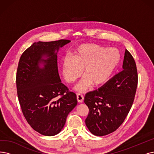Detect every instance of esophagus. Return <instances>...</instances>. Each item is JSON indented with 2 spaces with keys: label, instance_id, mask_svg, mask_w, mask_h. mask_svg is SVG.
<instances>
[{
  "label": "esophagus",
  "instance_id": "esophagus-1",
  "mask_svg": "<svg viewBox=\"0 0 154 154\" xmlns=\"http://www.w3.org/2000/svg\"><path fill=\"white\" fill-rule=\"evenodd\" d=\"M77 100L79 103H82L84 100V97L81 94H77Z\"/></svg>",
  "mask_w": 154,
  "mask_h": 154
}]
</instances>
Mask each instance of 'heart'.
Segmentation results:
<instances>
[{
    "instance_id": "heart-1",
    "label": "heart",
    "mask_w": 154,
    "mask_h": 154,
    "mask_svg": "<svg viewBox=\"0 0 154 154\" xmlns=\"http://www.w3.org/2000/svg\"><path fill=\"white\" fill-rule=\"evenodd\" d=\"M121 54L116 48H107L94 44H83L74 52L72 57L66 56L62 62V72L66 81L73 83L85 76L76 87L78 91L88 90L91 85L100 86L109 81L118 67Z\"/></svg>"
}]
</instances>
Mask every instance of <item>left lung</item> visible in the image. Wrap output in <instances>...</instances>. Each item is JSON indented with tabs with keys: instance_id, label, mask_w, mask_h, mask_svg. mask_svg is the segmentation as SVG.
<instances>
[{
	"instance_id": "obj_1",
	"label": "left lung",
	"mask_w": 154,
	"mask_h": 154,
	"mask_svg": "<svg viewBox=\"0 0 154 154\" xmlns=\"http://www.w3.org/2000/svg\"><path fill=\"white\" fill-rule=\"evenodd\" d=\"M137 85L136 63L126 49L122 70L102 87L85 96L84 102L89 109L85 124L92 134L104 136L122 125L131 108Z\"/></svg>"
}]
</instances>
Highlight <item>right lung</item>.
<instances>
[{
    "mask_svg": "<svg viewBox=\"0 0 154 154\" xmlns=\"http://www.w3.org/2000/svg\"><path fill=\"white\" fill-rule=\"evenodd\" d=\"M70 42H35L18 64L16 87L23 114L31 127L45 136L62 130L67 115L77 105L76 95L61 83L57 67L59 49Z\"/></svg>",
    "mask_w": 154,
    "mask_h": 154,
    "instance_id": "right-lung-1",
    "label": "right lung"
}]
</instances>
